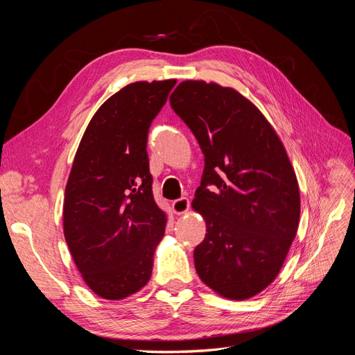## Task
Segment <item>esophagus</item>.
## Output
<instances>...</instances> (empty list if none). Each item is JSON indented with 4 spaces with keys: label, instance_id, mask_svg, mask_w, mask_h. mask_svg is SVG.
<instances>
[{
    "label": "esophagus",
    "instance_id": "1",
    "mask_svg": "<svg viewBox=\"0 0 355 355\" xmlns=\"http://www.w3.org/2000/svg\"><path fill=\"white\" fill-rule=\"evenodd\" d=\"M171 209H173V211L176 214H184L189 209V200L187 197L178 198V200H175L173 202H171Z\"/></svg>",
    "mask_w": 355,
    "mask_h": 355
}]
</instances>
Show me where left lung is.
Segmentation results:
<instances>
[{
	"instance_id": "1",
	"label": "left lung",
	"mask_w": 355,
	"mask_h": 355,
	"mask_svg": "<svg viewBox=\"0 0 355 355\" xmlns=\"http://www.w3.org/2000/svg\"><path fill=\"white\" fill-rule=\"evenodd\" d=\"M170 105L204 154L192 201L207 228L194 250L197 274L223 297L249 299L275 280L296 237L295 170L272 125L237 90L188 80Z\"/></svg>"
}]
</instances>
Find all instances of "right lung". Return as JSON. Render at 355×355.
<instances>
[{
    "mask_svg": "<svg viewBox=\"0 0 355 355\" xmlns=\"http://www.w3.org/2000/svg\"><path fill=\"white\" fill-rule=\"evenodd\" d=\"M176 80L137 81L112 94L83 135L68 178L63 232L78 271L103 299H124L151 278L166 214L153 196L149 125Z\"/></svg>",
    "mask_w": 355,
    "mask_h": 355,
    "instance_id": "obj_1",
    "label": "right lung"
}]
</instances>
